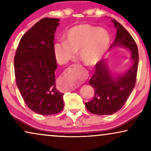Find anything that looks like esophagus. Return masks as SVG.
<instances>
[{"label": "esophagus", "mask_w": 151, "mask_h": 151, "mask_svg": "<svg viewBox=\"0 0 151 151\" xmlns=\"http://www.w3.org/2000/svg\"><path fill=\"white\" fill-rule=\"evenodd\" d=\"M78 67L77 65H72L71 66V67H69L67 69V71H66V73L64 74L63 77V78H67L68 76H69L70 75V73H71L72 71H73V70H75L76 69H77ZM60 82H62L63 83V84L64 85V86H65V88L66 90L67 91H71V90H74L76 87V85H67V84L65 83V82H64V80H60Z\"/></svg>", "instance_id": "1"}]
</instances>
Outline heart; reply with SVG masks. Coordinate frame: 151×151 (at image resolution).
Instances as JSON below:
<instances>
[{"instance_id":"heart-1","label":"heart","mask_w":151,"mask_h":151,"mask_svg":"<svg viewBox=\"0 0 151 151\" xmlns=\"http://www.w3.org/2000/svg\"><path fill=\"white\" fill-rule=\"evenodd\" d=\"M111 43L109 32L99 27L82 24L70 28L65 40L55 42L53 51L60 64H66L79 51L81 60L86 66H95L102 60Z\"/></svg>"}]
</instances>
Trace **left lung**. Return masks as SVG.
I'll return each mask as SVG.
<instances>
[{
  "label": "left lung",
  "mask_w": 151,
  "mask_h": 151,
  "mask_svg": "<svg viewBox=\"0 0 151 151\" xmlns=\"http://www.w3.org/2000/svg\"><path fill=\"white\" fill-rule=\"evenodd\" d=\"M111 20L117 33L109 49L122 47L129 50L132 65L121 74L110 69L108 60H102L96 65V71L89 80L95 96L91 101L85 103V106L89 112L99 115H112L124 106L135 86L139 62L137 47L133 37L120 23L115 20Z\"/></svg>",
  "instance_id": "left-lung-1"
}]
</instances>
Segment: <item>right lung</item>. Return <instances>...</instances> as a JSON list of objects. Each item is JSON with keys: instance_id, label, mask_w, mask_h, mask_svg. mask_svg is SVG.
Wrapping results in <instances>:
<instances>
[{"instance_id": "1", "label": "right lung", "mask_w": 151, "mask_h": 151, "mask_svg": "<svg viewBox=\"0 0 151 151\" xmlns=\"http://www.w3.org/2000/svg\"><path fill=\"white\" fill-rule=\"evenodd\" d=\"M58 18H44L20 39L14 57L16 85L31 110L42 115L58 113L64 108L63 95L55 85L56 59L54 34Z\"/></svg>"}]
</instances>
